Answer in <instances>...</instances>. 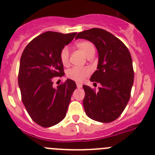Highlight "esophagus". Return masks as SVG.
Returning <instances> with one entry per match:
<instances>
[{
    "label": "esophagus",
    "mask_w": 155,
    "mask_h": 155,
    "mask_svg": "<svg viewBox=\"0 0 155 155\" xmlns=\"http://www.w3.org/2000/svg\"><path fill=\"white\" fill-rule=\"evenodd\" d=\"M77 87H78V88H81L82 84L81 83H77Z\"/></svg>",
    "instance_id": "1"
}]
</instances>
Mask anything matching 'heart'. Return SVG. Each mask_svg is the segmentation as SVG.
Listing matches in <instances>:
<instances>
[{
  "mask_svg": "<svg viewBox=\"0 0 155 155\" xmlns=\"http://www.w3.org/2000/svg\"><path fill=\"white\" fill-rule=\"evenodd\" d=\"M77 47L83 52L85 56L87 58L91 54H94L95 52V48L94 45L89 41H81L77 43ZM60 59L61 63L64 65L68 63L69 59V50L67 46H64L60 52ZM90 71L87 68L81 67H73L68 69L67 71V76L69 78L75 81L80 82L82 81L89 74Z\"/></svg>",
  "mask_w": 155,
  "mask_h": 155,
  "instance_id": "1",
  "label": "heart"
}]
</instances>
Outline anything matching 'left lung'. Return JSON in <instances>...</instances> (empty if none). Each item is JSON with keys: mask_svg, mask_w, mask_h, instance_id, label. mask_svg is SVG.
<instances>
[{"mask_svg": "<svg viewBox=\"0 0 155 155\" xmlns=\"http://www.w3.org/2000/svg\"><path fill=\"white\" fill-rule=\"evenodd\" d=\"M75 39L90 41L98 51L97 68L91 81L98 82L101 87L96 92L83 85L85 113L97 122H113L122 114L130 98L134 81L130 52L117 37L99 28L79 32Z\"/></svg>", "mask_w": 155, "mask_h": 155, "instance_id": "1", "label": "left lung"}]
</instances>
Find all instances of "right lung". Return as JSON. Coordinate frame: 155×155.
<instances>
[{
	"mask_svg": "<svg viewBox=\"0 0 155 155\" xmlns=\"http://www.w3.org/2000/svg\"><path fill=\"white\" fill-rule=\"evenodd\" d=\"M76 34L47 31L32 39L21 55L18 84L22 101L32 120L42 127L54 126L64 119L76 89L71 79L57 88L52 86V78L64 74L61 50Z\"/></svg>",
	"mask_w": 155,
	"mask_h": 155,
	"instance_id": "1",
	"label": "right lung"
}]
</instances>
